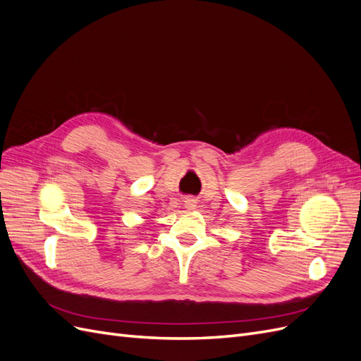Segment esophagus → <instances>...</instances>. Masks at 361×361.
I'll return each instance as SVG.
<instances>
[{
  "label": "esophagus",
  "mask_w": 361,
  "mask_h": 361,
  "mask_svg": "<svg viewBox=\"0 0 361 361\" xmlns=\"http://www.w3.org/2000/svg\"><path fill=\"white\" fill-rule=\"evenodd\" d=\"M183 206L187 207V209H194L195 207V200L192 197H187L183 200Z\"/></svg>",
  "instance_id": "obj_1"
}]
</instances>
